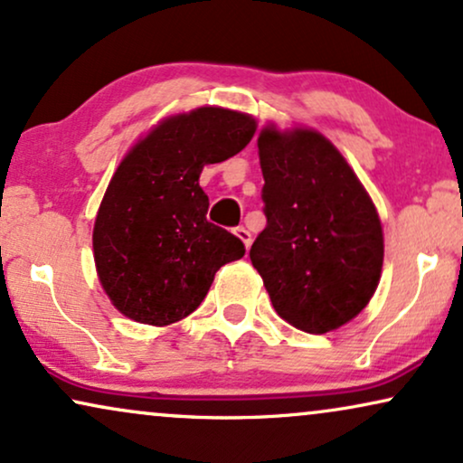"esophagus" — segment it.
Returning a JSON list of instances; mask_svg holds the SVG:
<instances>
[{"label": "esophagus", "mask_w": 463, "mask_h": 463, "mask_svg": "<svg viewBox=\"0 0 463 463\" xmlns=\"http://www.w3.org/2000/svg\"><path fill=\"white\" fill-rule=\"evenodd\" d=\"M233 233H236V236H238L240 240H242V242H244V246H246V249H249V246H250V242H253V240H250V232H249V230H246V227H242V225H240V227H236V230H233Z\"/></svg>", "instance_id": "obj_1"}]
</instances>
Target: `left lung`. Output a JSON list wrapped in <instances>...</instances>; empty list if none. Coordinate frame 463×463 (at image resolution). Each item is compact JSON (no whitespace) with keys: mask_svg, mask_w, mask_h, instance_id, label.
Wrapping results in <instances>:
<instances>
[{"mask_svg":"<svg viewBox=\"0 0 463 463\" xmlns=\"http://www.w3.org/2000/svg\"><path fill=\"white\" fill-rule=\"evenodd\" d=\"M268 225L250 246L274 310L293 327L327 334L362 312L383 269L378 213L327 137L312 129L260 134Z\"/></svg>","mask_w":463,"mask_h":463,"instance_id":"8db88e82","label":"left lung"}]
</instances>
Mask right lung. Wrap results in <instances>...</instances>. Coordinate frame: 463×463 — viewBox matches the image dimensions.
<instances>
[{
    "label": "right lung",
    "mask_w": 463,
    "mask_h": 463,
    "mask_svg": "<svg viewBox=\"0 0 463 463\" xmlns=\"http://www.w3.org/2000/svg\"><path fill=\"white\" fill-rule=\"evenodd\" d=\"M255 134L249 114L203 106L165 118L125 155L93 227L99 283L118 312L170 326L191 315L242 240L210 223L203 165L242 151Z\"/></svg>",
    "instance_id": "right-lung-1"
}]
</instances>
